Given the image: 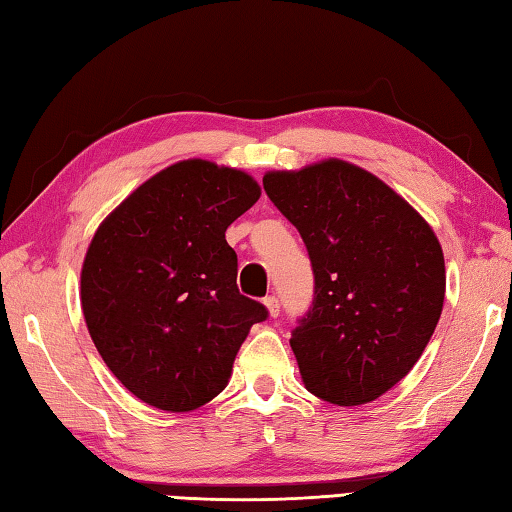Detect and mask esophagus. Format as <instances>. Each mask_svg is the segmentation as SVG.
<instances>
[{"label":"esophagus","instance_id":"obj_1","mask_svg":"<svg viewBox=\"0 0 512 512\" xmlns=\"http://www.w3.org/2000/svg\"><path fill=\"white\" fill-rule=\"evenodd\" d=\"M265 306L270 310V317H279L281 312V301L276 297H265Z\"/></svg>","mask_w":512,"mask_h":512}]
</instances>
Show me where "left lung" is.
Returning <instances> with one entry per match:
<instances>
[{
    "label": "left lung",
    "mask_w": 512,
    "mask_h": 512,
    "mask_svg": "<svg viewBox=\"0 0 512 512\" xmlns=\"http://www.w3.org/2000/svg\"><path fill=\"white\" fill-rule=\"evenodd\" d=\"M263 188L299 229L315 276L290 337L303 384L339 407L380 398L414 369L441 319L445 261L432 227L339 159L267 173Z\"/></svg>",
    "instance_id": "obj_1"
}]
</instances>
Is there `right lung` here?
Here are the masks:
<instances>
[{
	"instance_id": "obj_1",
	"label": "right lung",
	"mask_w": 512,
	"mask_h": 512,
	"mask_svg": "<svg viewBox=\"0 0 512 512\" xmlns=\"http://www.w3.org/2000/svg\"><path fill=\"white\" fill-rule=\"evenodd\" d=\"M261 188L242 170L179 161L94 233L80 301L103 362L139 400L191 411L227 387L249 328L270 312L240 294L224 231Z\"/></svg>"
}]
</instances>
